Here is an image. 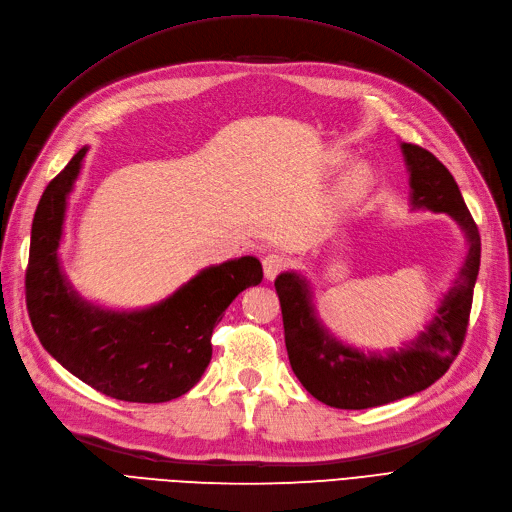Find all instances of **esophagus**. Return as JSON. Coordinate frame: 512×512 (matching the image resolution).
Instances as JSON below:
<instances>
[{"instance_id": "34e87169", "label": "esophagus", "mask_w": 512, "mask_h": 512, "mask_svg": "<svg viewBox=\"0 0 512 512\" xmlns=\"http://www.w3.org/2000/svg\"><path fill=\"white\" fill-rule=\"evenodd\" d=\"M288 267V258L282 254H269L262 260V269H265L267 280H273V277L280 275Z\"/></svg>"}]
</instances>
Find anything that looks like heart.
Masks as SVG:
<instances>
[{
	"mask_svg": "<svg viewBox=\"0 0 512 512\" xmlns=\"http://www.w3.org/2000/svg\"><path fill=\"white\" fill-rule=\"evenodd\" d=\"M374 170H371L367 164H356L350 173L344 177V181L339 183V192H337V203L342 207H352L371 192L374 188Z\"/></svg>",
	"mask_w": 512,
	"mask_h": 512,
	"instance_id": "heart-1",
	"label": "heart"
}]
</instances>
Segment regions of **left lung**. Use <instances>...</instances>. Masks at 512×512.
Instances as JSON below:
<instances>
[{
    "label": "left lung",
    "instance_id": "left-lung-1",
    "mask_svg": "<svg viewBox=\"0 0 512 512\" xmlns=\"http://www.w3.org/2000/svg\"><path fill=\"white\" fill-rule=\"evenodd\" d=\"M401 149L410 170L412 205L451 215L466 232L468 256L429 327L414 342L386 354H365L335 342L314 314L305 280L297 273L277 277L290 367L307 393L331 408L365 410L425 391L446 374L466 339L480 267L478 226L448 168L423 147L404 143Z\"/></svg>",
    "mask_w": 512,
    "mask_h": 512
}]
</instances>
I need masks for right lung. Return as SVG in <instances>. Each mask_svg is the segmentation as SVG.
<instances>
[{"label": "right lung", "instance_id": "obj_1", "mask_svg": "<svg viewBox=\"0 0 512 512\" xmlns=\"http://www.w3.org/2000/svg\"><path fill=\"white\" fill-rule=\"evenodd\" d=\"M87 147L46 185L38 203L25 301L44 350L91 389L134 404L188 393L211 361V335L239 292L262 282L258 258L243 256L200 271L173 297L143 312H106L76 294L57 262L66 198Z\"/></svg>", "mask_w": 512, "mask_h": 512}]
</instances>
